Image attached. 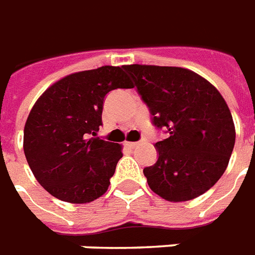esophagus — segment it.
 <instances>
[{"instance_id":"esophagus-1","label":"esophagus","mask_w":255,"mask_h":255,"mask_svg":"<svg viewBox=\"0 0 255 255\" xmlns=\"http://www.w3.org/2000/svg\"><path fill=\"white\" fill-rule=\"evenodd\" d=\"M139 145V141H126V147L135 148Z\"/></svg>"}]
</instances>
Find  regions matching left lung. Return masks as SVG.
<instances>
[{
  "label": "left lung",
  "instance_id": "obj_1",
  "mask_svg": "<svg viewBox=\"0 0 255 255\" xmlns=\"http://www.w3.org/2000/svg\"><path fill=\"white\" fill-rule=\"evenodd\" d=\"M167 139L155 147L159 159L144 176L164 200H193L220 180L236 141L233 118L225 99L205 78L169 66H124Z\"/></svg>",
  "mask_w": 255,
  "mask_h": 255
}]
</instances>
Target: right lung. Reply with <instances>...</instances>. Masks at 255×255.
Returning a JSON list of instances; mask_svg holds the SVG:
<instances>
[{"label":"right lung","mask_w":255,"mask_h":255,"mask_svg":"<svg viewBox=\"0 0 255 255\" xmlns=\"http://www.w3.org/2000/svg\"><path fill=\"white\" fill-rule=\"evenodd\" d=\"M124 66L70 74L42 94L23 129V152L37 181L54 197L86 204L107 192L122 145L96 136L104 96L132 88Z\"/></svg>","instance_id":"1"}]
</instances>
